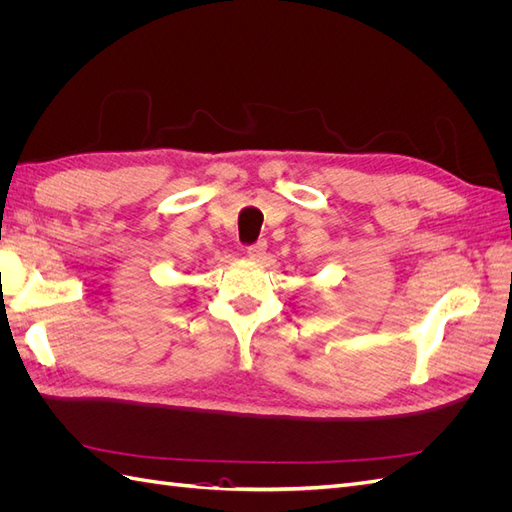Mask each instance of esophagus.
Listing matches in <instances>:
<instances>
[{"label": "esophagus", "instance_id": "obj_1", "mask_svg": "<svg viewBox=\"0 0 512 512\" xmlns=\"http://www.w3.org/2000/svg\"><path fill=\"white\" fill-rule=\"evenodd\" d=\"M267 254V241H256L250 247H247V256L252 260H262Z\"/></svg>", "mask_w": 512, "mask_h": 512}]
</instances>
